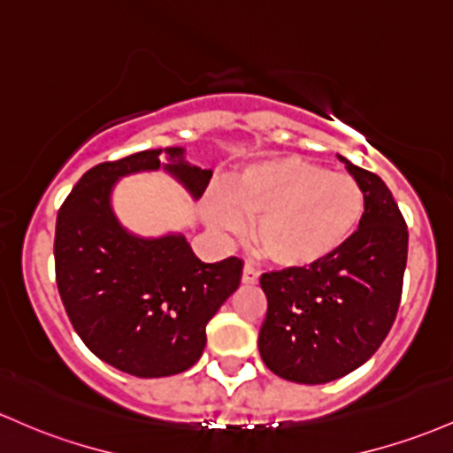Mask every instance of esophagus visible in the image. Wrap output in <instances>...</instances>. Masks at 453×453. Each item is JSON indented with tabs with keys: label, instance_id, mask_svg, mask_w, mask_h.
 <instances>
[{
	"label": "esophagus",
	"instance_id": "34e87169",
	"mask_svg": "<svg viewBox=\"0 0 453 453\" xmlns=\"http://www.w3.org/2000/svg\"><path fill=\"white\" fill-rule=\"evenodd\" d=\"M241 281L245 283V286H256V283H257V271H256V268H253L251 265H245V268H242Z\"/></svg>",
	"mask_w": 453,
	"mask_h": 453
}]
</instances>
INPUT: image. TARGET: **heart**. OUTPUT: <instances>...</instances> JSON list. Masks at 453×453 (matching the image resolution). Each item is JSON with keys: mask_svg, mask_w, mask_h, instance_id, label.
Here are the masks:
<instances>
[{"mask_svg": "<svg viewBox=\"0 0 453 453\" xmlns=\"http://www.w3.org/2000/svg\"><path fill=\"white\" fill-rule=\"evenodd\" d=\"M365 193L348 173L301 157H271L238 170L206 200V221L241 234L256 219V250L283 271H307L337 256L359 232Z\"/></svg>", "mask_w": 453, "mask_h": 453, "instance_id": "1", "label": "heart"}]
</instances>
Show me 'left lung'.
<instances>
[{"label": "left lung", "mask_w": 453, "mask_h": 453, "mask_svg": "<svg viewBox=\"0 0 453 453\" xmlns=\"http://www.w3.org/2000/svg\"><path fill=\"white\" fill-rule=\"evenodd\" d=\"M337 158L365 193L357 236L314 268L260 277L268 301L260 357L273 374L301 385L342 379L379 350L400 307L409 253L404 217L385 182Z\"/></svg>", "instance_id": "1"}]
</instances>
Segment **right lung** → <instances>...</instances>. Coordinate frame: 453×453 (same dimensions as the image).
<instances>
[{
  "label": "right lung",
  "mask_w": 453,
  "mask_h": 453,
  "mask_svg": "<svg viewBox=\"0 0 453 453\" xmlns=\"http://www.w3.org/2000/svg\"><path fill=\"white\" fill-rule=\"evenodd\" d=\"M157 170L193 200L212 176L191 165L178 146L101 163L59 208L53 251L58 290L77 335L98 359L139 379L180 374L200 361L208 320L242 273L238 257L202 262L176 232L146 238L122 226L111 206L118 180Z\"/></svg>",
  "instance_id": "add662e5"
}]
</instances>
